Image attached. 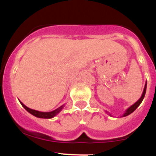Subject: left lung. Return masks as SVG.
I'll return each mask as SVG.
<instances>
[{"mask_svg":"<svg viewBox=\"0 0 156 156\" xmlns=\"http://www.w3.org/2000/svg\"><path fill=\"white\" fill-rule=\"evenodd\" d=\"M146 89H147V81H146V83H145V85H144V90H143V92H142V94H141V98H139V99L138 100V101H137L135 103H133V105H130L129 108H127L126 110H125V112H124V114H123L121 116V117H126V116H128V115H129V114H131V113H133V112H134V111H135L136 109V108H138V107L139 106V105L141 104V102H142L143 99H144V95H145ZM105 113H106V114H108L109 115L111 116V117H112V114H111L109 112H107V111H105Z\"/></svg>","mask_w":156,"mask_h":156,"instance_id":"left-lung-1","label":"left lung"}]
</instances>
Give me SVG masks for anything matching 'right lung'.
<instances>
[{"label": "right lung", "instance_id": "add662e5", "mask_svg": "<svg viewBox=\"0 0 156 156\" xmlns=\"http://www.w3.org/2000/svg\"><path fill=\"white\" fill-rule=\"evenodd\" d=\"M20 103H21V105H23V107L28 112H29L30 114L34 115L36 117L38 118H42V119H51V118H53L55 116L57 115L58 114H59L61 111L63 109L65 105H61L60 107H58V108L55 109V110L52 111V112H39V111H37V110H34V109H31L28 107H27L26 105H24L23 103L21 102L20 101H19Z\"/></svg>", "mask_w": 156, "mask_h": 156}]
</instances>
